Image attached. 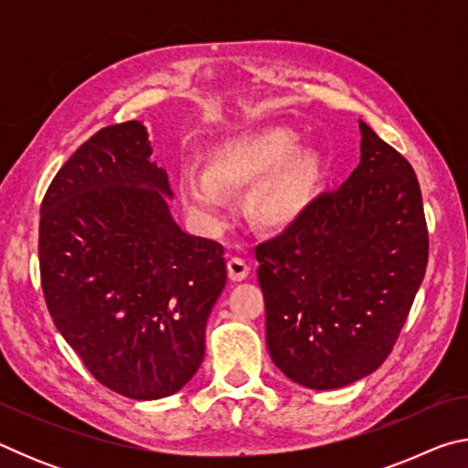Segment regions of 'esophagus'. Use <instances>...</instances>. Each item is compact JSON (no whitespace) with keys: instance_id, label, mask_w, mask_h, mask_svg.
<instances>
[{"instance_id":"esophagus-1","label":"esophagus","mask_w":468,"mask_h":468,"mask_svg":"<svg viewBox=\"0 0 468 468\" xmlns=\"http://www.w3.org/2000/svg\"><path fill=\"white\" fill-rule=\"evenodd\" d=\"M227 268H229V279H231V281H243V279H248V274H250V271H251V266H250L248 262H245L243 258H239V256L229 258Z\"/></svg>"}]
</instances>
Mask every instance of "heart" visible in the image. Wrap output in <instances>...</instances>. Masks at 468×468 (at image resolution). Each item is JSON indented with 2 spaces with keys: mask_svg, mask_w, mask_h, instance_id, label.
<instances>
[{
  "mask_svg": "<svg viewBox=\"0 0 468 468\" xmlns=\"http://www.w3.org/2000/svg\"><path fill=\"white\" fill-rule=\"evenodd\" d=\"M299 146V133L284 125L229 140L208 156V171H179V197L200 223L215 227L225 218L229 187L250 186L268 175L250 194L251 217L268 229L289 227L310 206L320 179L318 156Z\"/></svg>",
  "mask_w": 468,
  "mask_h": 468,
  "instance_id": "b5f03b06",
  "label": "heart"
}]
</instances>
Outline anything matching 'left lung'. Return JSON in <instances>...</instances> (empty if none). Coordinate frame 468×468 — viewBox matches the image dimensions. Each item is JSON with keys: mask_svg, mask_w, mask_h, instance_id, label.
<instances>
[{"mask_svg": "<svg viewBox=\"0 0 468 468\" xmlns=\"http://www.w3.org/2000/svg\"><path fill=\"white\" fill-rule=\"evenodd\" d=\"M361 128V163L289 229L260 243L266 345L284 376L332 390L390 355L427 268L421 187L399 150Z\"/></svg>", "mask_w": 468, "mask_h": 468, "instance_id": "obj_1", "label": "left lung"}]
</instances>
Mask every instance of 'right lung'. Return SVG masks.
I'll use <instances>...</instances> for the list:
<instances>
[{
    "instance_id": "obj_1",
    "label": "right lung",
    "mask_w": 468,
    "mask_h": 468,
    "mask_svg": "<svg viewBox=\"0 0 468 468\" xmlns=\"http://www.w3.org/2000/svg\"><path fill=\"white\" fill-rule=\"evenodd\" d=\"M150 154L140 122L102 128L53 177L38 223L53 324L97 382L136 400L196 374L227 282L223 245L181 231Z\"/></svg>"
}]
</instances>
